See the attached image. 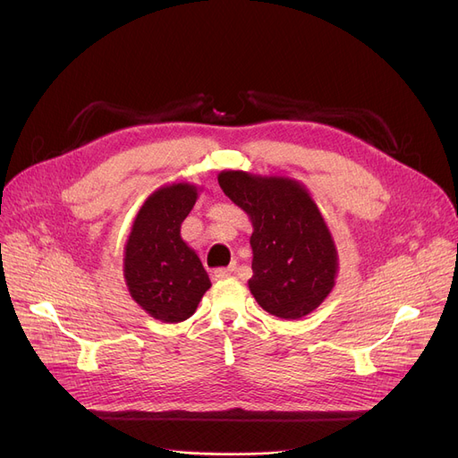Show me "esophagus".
Returning <instances> with one entry per match:
<instances>
[{"mask_svg":"<svg viewBox=\"0 0 458 458\" xmlns=\"http://www.w3.org/2000/svg\"><path fill=\"white\" fill-rule=\"evenodd\" d=\"M231 273H234V266L217 267V269H214V279H225V276H229Z\"/></svg>","mask_w":458,"mask_h":458,"instance_id":"1","label":"esophagus"}]
</instances>
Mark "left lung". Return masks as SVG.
<instances>
[{"mask_svg": "<svg viewBox=\"0 0 458 458\" xmlns=\"http://www.w3.org/2000/svg\"><path fill=\"white\" fill-rule=\"evenodd\" d=\"M219 187L250 216L252 294L267 313L300 318L335 286L336 248L308 191L283 177L224 172Z\"/></svg>", "mask_w": 458, "mask_h": 458, "instance_id": "8db88e82", "label": "left lung"}]
</instances>
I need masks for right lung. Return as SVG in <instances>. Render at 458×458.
Masks as SVG:
<instances>
[{
  "mask_svg": "<svg viewBox=\"0 0 458 458\" xmlns=\"http://www.w3.org/2000/svg\"><path fill=\"white\" fill-rule=\"evenodd\" d=\"M195 202L197 189L187 183L157 191L137 214L126 244L123 275L130 294L164 323L185 321L210 288L199 256L179 234Z\"/></svg>",
  "mask_w": 458,
  "mask_h": 458,
  "instance_id": "right-lung-1",
  "label": "right lung"
}]
</instances>
